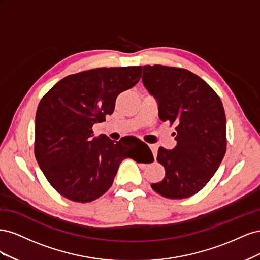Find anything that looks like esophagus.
I'll return each instance as SVG.
<instances>
[{
  "label": "esophagus",
  "instance_id": "1",
  "mask_svg": "<svg viewBox=\"0 0 260 260\" xmlns=\"http://www.w3.org/2000/svg\"><path fill=\"white\" fill-rule=\"evenodd\" d=\"M149 148L152 149L154 157H156V156H157V145H155V144H149Z\"/></svg>",
  "mask_w": 260,
  "mask_h": 260
}]
</instances>
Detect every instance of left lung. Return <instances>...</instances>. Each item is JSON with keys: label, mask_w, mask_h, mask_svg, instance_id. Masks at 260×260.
I'll list each match as a JSON object with an SVG mask.
<instances>
[{"label": "left lung", "mask_w": 260, "mask_h": 260, "mask_svg": "<svg viewBox=\"0 0 260 260\" xmlns=\"http://www.w3.org/2000/svg\"><path fill=\"white\" fill-rule=\"evenodd\" d=\"M142 81L158 103L161 121L176 125L177 145L159 147L162 181L152 188L167 199H186L201 191L221 164L226 149L225 114L217 93L186 69L143 66Z\"/></svg>", "instance_id": "obj_1"}]
</instances>
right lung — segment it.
<instances>
[{"mask_svg": "<svg viewBox=\"0 0 260 260\" xmlns=\"http://www.w3.org/2000/svg\"><path fill=\"white\" fill-rule=\"evenodd\" d=\"M142 66L86 70L65 77L45 94L36 115L35 155L45 178L64 198L99 199L112 186L120 162L130 157L124 138L94 137V123L112 115L116 99L135 86ZM147 162L154 160L148 146Z\"/></svg>", "mask_w": 260, "mask_h": 260, "instance_id": "obj_1", "label": "right lung"}]
</instances>
